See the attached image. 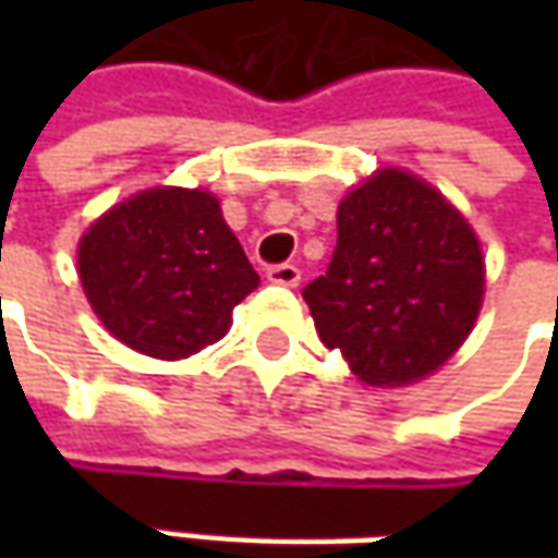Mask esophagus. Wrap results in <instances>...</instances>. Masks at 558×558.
<instances>
[{"label":"esophagus","instance_id":"esophagus-1","mask_svg":"<svg viewBox=\"0 0 558 558\" xmlns=\"http://www.w3.org/2000/svg\"><path fill=\"white\" fill-rule=\"evenodd\" d=\"M267 279L269 282H276V286H286V289H298L301 269L294 267V264H279V267L267 269Z\"/></svg>","mask_w":558,"mask_h":558}]
</instances>
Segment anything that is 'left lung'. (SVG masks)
Segmentation results:
<instances>
[{
  "instance_id": "obj_1",
  "label": "left lung",
  "mask_w": 558,
  "mask_h": 558,
  "mask_svg": "<svg viewBox=\"0 0 558 558\" xmlns=\"http://www.w3.org/2000/svg\"><path fill=\"white\" fill-rule=\"evenodd\" d=\"M484 254L440 189L378 167L338 202V245L304 289L316 332L369 388L416 385L465 344L484 304Z\"/></svg>"
}]
</instances>
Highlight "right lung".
Here are the masks:
<instances>
[{
    "label": "right lung",
    "instance_id": "1",
    "mask_svg": "<svg viewBox=\"0 0 558 558\" xmlns=\"http://www.w3.org/2000/svg\"><path fill=\"white\" fill-rule=\"evenodd\" d=\"M76 276L98 323L130 351L185 360L220 341L260 286L220 198L151 185L108 207L76 242Z\"/></svg>",
    "mask_w": 558,
    "mask_h": 558
}]
</instances>
